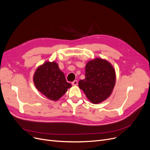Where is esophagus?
<instances>
[{
  "mask_svg": "<svg viewBox=\"0 0 150 150\" xmlns=\"http://www.w3.org/2000/svg\"><path fill=\"white\" fill-rule=\"evenodd\" d=\"M71 84H72V85H74V86L77 85V84H78V81L77 80L74 81L72 83H71Z\"/></svg>",
  "mask_w": 150,
  "mask_h": 150,
  "instance_id": "34e87169",
  "label": "esophagus"
}]
</instances>
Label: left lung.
Returning <instances> with one entry per match:
<instances>
[{"label": "left lung", "instance_id": "obj_1", "mask_svg": "<svg viewBox=\"0 0 150 150\" xmlns=\"http://www.w3.org/2000/svg\"><path fill=\"white\" fill-rule=\"evenodd\" d=\"M115 80V71L112 65L97 58L86 64L85 79L80 80L79 85L91 102L98 103L111 94Z\"/></svg>", "mask_w": 150, "mask_h": 150}]
</instances>
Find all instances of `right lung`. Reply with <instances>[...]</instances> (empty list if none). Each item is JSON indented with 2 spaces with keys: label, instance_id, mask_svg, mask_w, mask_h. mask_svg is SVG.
<instances>
[{
  "label": "right lung",
  "instance_id": "1",
  "mask_svg": "<svg viewBox=\"0 0 150 150\" xmlns=\"http://www.w3.org/2000/svg\"><path fill=\"white\" fill-rule=\"evenodd\" d=\"M34 82L37 89L51 100L61 98L71 86L55 62H47L38 67Z\"/></svg>",
  "mask_w": 150,
  "mask_h": 150
}]
</instances>
